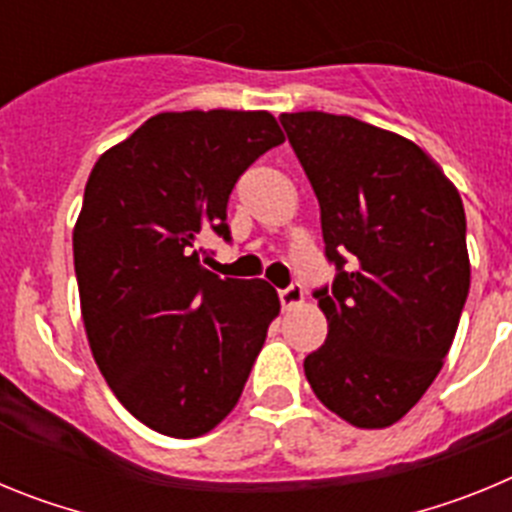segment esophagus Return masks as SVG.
Here are the masks:
<instances>
[{"instance_id": "1", "label": "esophagus", "mask_w": 512, "mask_h": 512, "mask_svg": "<svg viewBox=\"0 0 512 512\" xmlns=\"http://www.w3.org/2000/svg\"><path fill=\"white\" fill-rule=\"evenodd\" d=\"M305 300V289H302V284H289L287 289H279V302H282V307H297L300 302Z\"/></svg>"}]
</instances>
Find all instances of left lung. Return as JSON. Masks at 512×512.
<instances>
[{
    "label": "left lung",
    "mask_w": 512,
    "mask_h": 512,
    "mask_svg": "<svg viewBox=\"0 0 512 512\" xmlns=\"http://www.w3.org/2000/svg\"><path fill=\"white\" fill-rule=\"evenodd\" d=\"M320 205L338 274L315 292L328 338L305 377L330 413L387 428L441 372L469 295L467 217L413 140L348 115L279 117Z\"/></svg>",
    "instance_id": "left-lung-1"
}]
</instances>
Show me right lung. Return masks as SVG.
<instances>
[{
  "mask_svg": "<svg viewBox=\"0 0 512 512\" xmlns=\"http://www.w3.org/2000/svg\"><path fill=\"white\" fill-rule=\"evenodd\" d=\"M284 143L274 115L161 112L104 151L74 228L81 318L99 372L153 431L197 438L241 397L279 315L264 279H220L200 235L230 241L238 176Z\"/></svg>",
  "mask_w": 512,
  "mask_h": 512,
  "instance_id": "right-lung-1",
  "label": "right lung"
}]
</instances>
